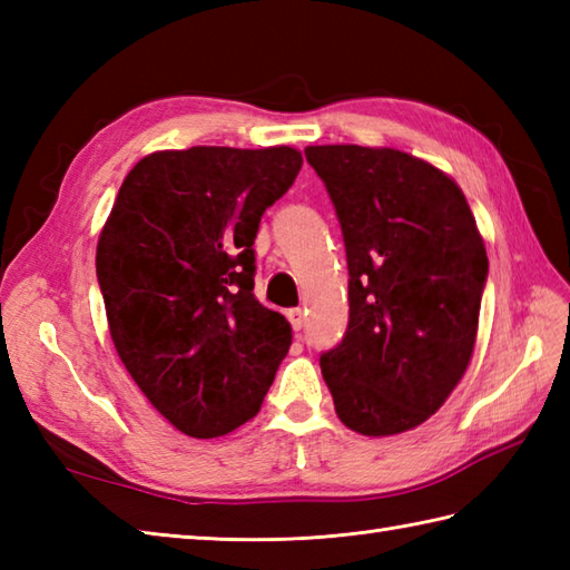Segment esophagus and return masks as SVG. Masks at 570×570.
Returning <instances> with one entry per match:
<instances>
[{
    "instance_id": "esophagus-1",
    "label": "esophagus",
    "mask_w": 570,
    "mask_h": 570,
    "mask_svg": "<svg viewBox=\"0 0 570 570\" xmlns=\"http://www.w3.org/2000/svg\"><path fill=\"white\" fill-rule=\"evenodd\" d=\"M286 318H288V323H292L294 331H301V328H304V323H306V313L301 308H292L286 313Z\"/></svg>"
}]
</instances>
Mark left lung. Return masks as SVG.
I'll list each match as a JSON object with an SVG mask.
<instances>
[{
  "label": "left lung",
  "mask_w": 570,
  "mask_h": 570,
  "mask_svg": "<svg viewBox=\"0 0 570 570\" xmlns=\"http://www.w3.org/2000/svg\"><path fill=\"white\" fill-rule=\"evenodd\" d=\"M343 229L350 321L321 353L337 416L362 435L419 426L455 390L478 335L488 252L463 190L396 149L308 147Z\"/></svg>",
  "instance_id": "8db88e82"
}]
</instances>
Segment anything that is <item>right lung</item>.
<instances>
[{"label":"right lung","instance_id":"right-lung-1","mask_svg":"<svg viewBox=\"0 0 570 570\" xmlns=\"http://www.w3.org/2000/svg\"><path fill=\"white\" fill-rule=\"evenodd\" d=\"M292 147H193L141 159L98 242L110 335L131 380L193 439L257 414L292 325L254 298V237L301 171Z\"/></svg>","mask_w":570,"mask_h":570}]
</instances>
